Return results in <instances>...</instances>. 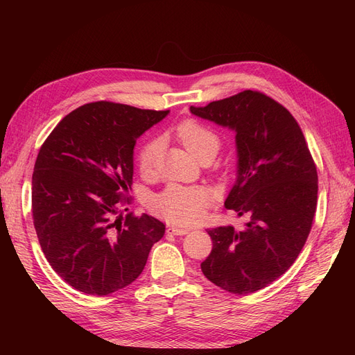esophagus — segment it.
<instances>
[{
    "mask_svg": "<svg viewBox=\"0 0 355 355\" xmlns=\"http://www.w3.org/2000/svg\"><path fill=\"white\" fill-rule=\"evenodd\" d=\"M168 232L173 235H185L189 232L188 228H179V227H168Z\"/></svg>",
    "mask_w": 355,
    "mask_h": 355,
    "instance_id": "34e87169",
    "label": "esophagus"
}]
</instances>
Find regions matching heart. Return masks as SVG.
<instances>
[{"label":"heart","instance_id":"obj_1","mask_svg":"<svg viewBox=\"0 0 355 355\" xmlns=\"http://www.w3.org/2000/svg\"><path fill=\"white\" fill-rule=\"evenodd\" d=\"M176 136L200 161L213 158L220 148V137L211 127L197 120H185L175 128ZM161 155L163 142L151 137L144 142L137 154L139 170L144 176H154ZM210 192L202 187L168 185L151 200V209L164 219L178 225H192L198 222L210 204Z\"/></svg>","mask_w":355,"mask_h":355}]
</instances>
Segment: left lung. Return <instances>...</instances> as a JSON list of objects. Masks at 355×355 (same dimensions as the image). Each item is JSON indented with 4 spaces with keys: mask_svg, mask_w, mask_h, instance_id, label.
<instances>
[{
    "mask_svg": "<svg viewBox=\"0 0 355 355\" xmlns=\"http://www.w3.org/2000/svg\"><path fill=\"white\" fill-rule=\"evenodd\" d=\"M191 112L235 130L239 176L225 207L245 227L209 230L213 241L201 271L235 295L253 293L282 277L308 239L318 176L302 128L282 103L244 90Z\"/></svg>",
    "mask_w": 355,
    "mask_h": 355,
    "instance_id": "1",
    "label": "left lung"
}]
</instances>
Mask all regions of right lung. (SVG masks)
<instances>
[{"instance_id": "1", "label": "right lung", "mask_w": 355, "mask_h": 355, "mask_svg": "<svg viewBox=\"0 0 355 355\" xmlns=\"http://www.w3.org/2000/svg\"><path fill=\"white\" fill-rule=\"evenodd\" d=\"M167 114L85 103L62 118L40 148L32 219L46 259L78 292L106 296L132 284L163 239L166 225L158 219L115 214L132 202L137 137Z\"/></svg>"}]
</instances>
